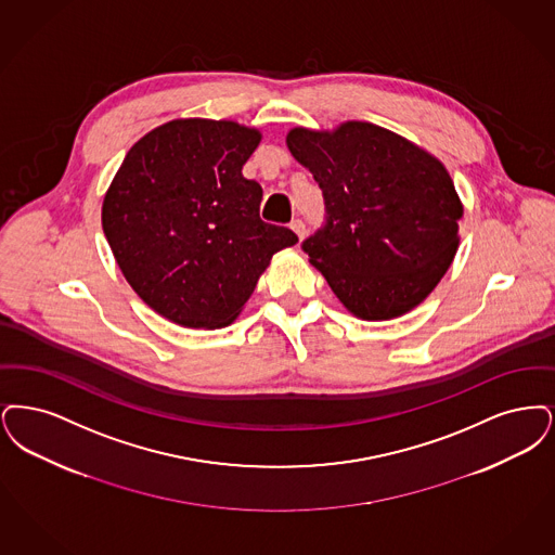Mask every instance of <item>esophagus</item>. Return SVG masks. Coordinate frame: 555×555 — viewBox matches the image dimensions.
Listing matches in <instances>:
<instances>
[{
	"mask_svg": "<svg viewBox=\"0 0 555 555\" xmlns=\"http://www.w3.org/2000/svg\"><path fill=\"white\" fill-rule=\"evenodd\" d=\"M289 228L294 230V234L302 241L305 238V234H307V225H305V221L302 219H294L292 223H289Z\"/></svg>",
	"mask_w": 555,
	"mask_h": 555,
	"instance_id": "34e87169",
	"label": "esophagus"
}]
</instances>
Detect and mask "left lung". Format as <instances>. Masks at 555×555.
Returning <instances> with one entry per match:
<instances>
[{"instance_id":"8db88e82","label":"left lung","mask_w":555,"mask_h":555,"mask_svg":"<svg viewBox=\"0 0 555 555\" xmlns=\"http://www.w3.org/2000/svg\"><path fill=\"white\" fill-rule=\"evenodd\" d=\"M286 141L325 203V221L302 250L344 307L384 321L423 302L459 248L462 205L446 168L366 121L334 132L294 128Z\"/></svg>"}]
</instances>
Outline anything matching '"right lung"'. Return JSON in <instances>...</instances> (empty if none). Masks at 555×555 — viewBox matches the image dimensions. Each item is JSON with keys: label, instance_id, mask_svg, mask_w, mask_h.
Instances as JSON below:
<instances>
[{"label": "right lung", "instance_id": "add662e5", "mask_svg": "<svg viewBox=\"0 0 555 555\" xmlns=\"http://www.w3.org/2000/svg\"><path fill=\"white\" fill-rule=\"evenodd\" d=\"M261 141L225 120H173L132 146L103 201V232L124 278L169 321L225 327L271 257L298 242L259 216L263 189L242 176Z\"/></svg>", "mask_w": 555, "mask_h": 555}]
</instances>
